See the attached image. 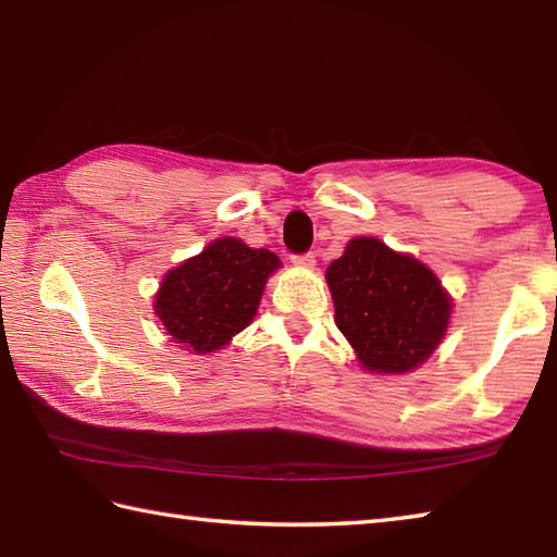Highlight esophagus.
<instances>
[{"label":"esophagus","mask_w":557,"mask_h":557,"mask_svg":"<svg viewBox=\"0 0 557 557\" xmlns=\"http://www.w3.org/2000/svg\"><path fill=\"white\" fill-rule=\"evenodd\" d=\"M292 263L297 268L313 270L315 268V253H304V256H292Z\"/></svg>","instance_id":"obj_1"}]
</instances>
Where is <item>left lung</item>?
<instances>
[{
    "mask_svg": "<svg viewBox=\"0 0 557 557\" xmlns=\"http://www.w3.org/2000/svg\"><path fill=\"white\" fill-rule=\"evenodd\" d=\"M335 325L363 371L405 375L441 345L453 297L419 258L393 251L375 236H357L327 265Z\"/></svg>",
    "mask_w": 557,
    "mask_h": 557,
    "instance_id": "8db88e82",
    "label": "left lung"
}]
</instances>
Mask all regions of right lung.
Instances as JSON below:
<instances>
[{
  "instance_id": "obj_1",
  "label": "right lung",
  "mask_w": 557,
  "mask_h": 557,
  "mask_svg": "<svg viewBox=\"0 0 557 557\" xmlns=\"http://www.w3.org/2000/svg\"><path fill=\"white\" fill-rule=\"evenodd\" d=\"M268 248L220 236L198 256L164 272L152 311L188 354L224 349L258 313L265 282L280 268Z\"/></svg>"
}]
</instances>
